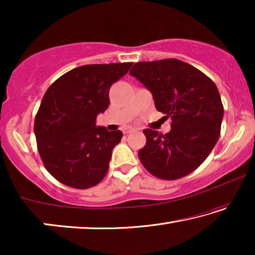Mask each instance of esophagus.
<instances>
[{"instance_id":"esophagus-1","label":"esophagus","mask_w":255,"mask_h":255,"mask_svg":"<svg viewBox=\"0 0 255 255\" xmlns=\"http://www.w3.org/2000/svg\"><path fill=\"white\" fill-rule=\"evenodd\" d=\"M132 131H135V128H132V127H127L124 129V133H130Z\"/></svg>"}]
</instances>
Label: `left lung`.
I'll use <instances>...</instances> for the list:
<instances>
[{"instance_id":"obj_1","label":"left lung","mask_w":255,"mask_h":255,"mask_svg":"<svg viewBox=\"0 0 255 255\" xmlns=\"http://www.w3.org/2000/svg\"><path fill=\"white\" fill-rule=\"evenodd\" d=\"M153 94L157 111L171 117L165 135L145 129L138 157L149 173L176 180L199 167L221 135L224 107L216 84L188 63L175 58L139 62L129 72Z\"/></svg>"}]
</instances>
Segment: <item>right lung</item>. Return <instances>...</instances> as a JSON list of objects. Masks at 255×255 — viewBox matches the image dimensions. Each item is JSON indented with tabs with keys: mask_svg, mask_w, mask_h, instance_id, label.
<instances>
[{
	"mask_svg": "<svg viewBox=\"0 0 255 255\" xmlns=\"http://www.w3.org/2000/svg\"><path fill=\"white\" fill-rule=\"evenodd\" d=\"M132 63L76 67L47 90L34 119L37 147L47 171L67 187L88 189L105 178L120 130L98 127L96 119L110 103L111 85Z\"/></svg>",
	"mask_w": 255,
	"mask_h": 255,
	"instance_id": "1",
	"label": "right lung"
}]
</instances>
